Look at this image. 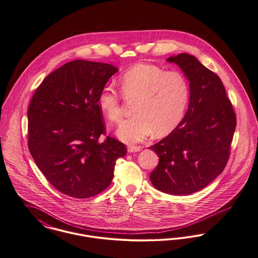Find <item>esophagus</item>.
<instances>
[{
	"instance_id": "esophagus-1",
	"label": "esophagus",
	"mask_w": 258,
	"mask_h": 258,
	"mask_svg": "<svg viewBox=\"0 0 258 258\" xmlns=\"http://www.w3.org/2000/svg\"><path fill=\"white\" fill-rule=\"evenodd\" d=\"M127 150H128L129 153H136V152H140L142 148L137 147V146H128Z\"/></svg>"
}]
</instances>
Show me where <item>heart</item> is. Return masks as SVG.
<instances>
[{
    "label": "heart",
    "instance_id": "heart-1",
    "mask_svg": "<svg viewBox=\"0 0 258 258\" xmlns=\"http://www.w3.org/2000/svg\"><path fill=\"white\" fill-rule=\"evenodd\" d=\"M120 92L111 86L101 89L97 105L112 122L122 117L123 97L136 99L132 117L118 127V138L127 144L146 140L154 132L156 136L170 133L184 115L189 86L182 74L164 71L152 64H136L125 71L118 80Z\"/></svg>",
    "mask_w": 258,
    "mask_h": 258
}]
</instances>
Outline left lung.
<instances>
[{
	"mask_svg": "<svg viewBox=\"0 0 258 258\" xmlns=\"http://www.w3.org/2000/svg\"><path fill=\"white\" fill-rule=\"evenodd\" d=\"M167 61L178 65L189 81V105L176 128L150 147L160 158L150 179L164 193L188 195L207 186L224 170L236 117L218 75L186 53Z\"/></svg>",
	"mask_w": 258,
	"mask_h": 258,
	"instance_id": "8db88e82",
	"label": "left lung"
}]
</instances>
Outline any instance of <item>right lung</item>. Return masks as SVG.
I'll return each instance as SVG.
<instances>
[{"mask_svg":"<svg viewBox=\"0 0 258 258\" xmlns=\"http://www.w3.org/2000/svg\"><path fill=\"white\" fill-rule=\"evenodd\" d=\"M116 67L74 60L49 74L27 110L28 149L47 180L75 198H90L108 187L126 146L106 136L97 96Z\"/></svg>","mask_w":258,"mask_h":258,"instance_id":"1","label":"right lung"}]
</instances>
